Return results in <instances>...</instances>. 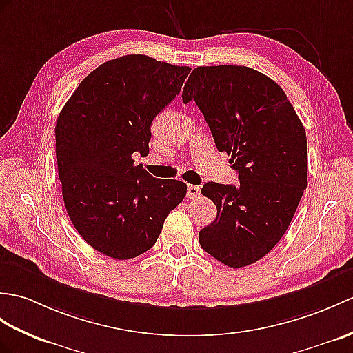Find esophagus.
<instances>
[{"instance_id":"1","label":"esophagus","mask_w":353,"mask_h":353,"mask_svg":"<svg viewBox=\"0 0 353 353\" xmlns=\"http://www.w3.org/2000/svg\"><path fill=\"white\" fill-rule=\"evenodd\" d=\"M200 191H201L200 186L188 185V188H186V196H188V199H199Z\"/></svg>"}]
</instances>
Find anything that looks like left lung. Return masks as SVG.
Returning <instances> with one entry per match:
<instances>
[{
    "mask_svg": "<svg viewBox=\"0 0 353 353\" xmlns=\"http://www.w3.org/2000/svg\"><path fill=\"white\" fill-rule=\"evenodd\" d=\"M182 99L195 101L239 174L236 186H203L218 214L199 233L201 248L234 269L256 263L280 242L307 188L305 129L283 88L247 65H200Z\"/></svg>",
    "mask_w": 353,
    "mask_h": 353,
    "instance_id": "left-lung-1",
    "label": "left lung"
}]
</instances>
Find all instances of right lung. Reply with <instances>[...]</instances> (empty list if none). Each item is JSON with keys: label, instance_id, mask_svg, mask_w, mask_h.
Returning a JSON list of instances; mask_svg holds the SVG:
<instances>
[{"label": "right lung", "instance_id": "obj_1", "mask_svg": "<svg viewBox=\"0 0 353 353\" xmlns=\"http://www.w3.org/2000/svg\"><path fill=\"white\" fill-rule=\"evenodd\" d=\"M190 72L141 54L110 60L81 81L57 119L65 210L83 239L105 256L128 260L149 251L185 199L183 182L150 176L132 154H149L152 121Z\"/></svg>", "mask_w": 353, "mask_h": 353}]
</instances>
